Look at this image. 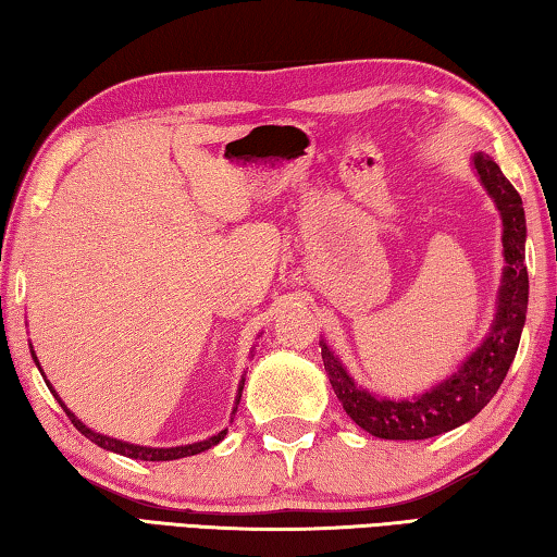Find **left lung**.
Wrapping results in <instances>:
<instances>
[{"label":"left lung","mask_w":557,"mask_h":557,"mask_svg":"<svg viewBox=\"0 0 557 557\" xmlns=\"http://www.w3.org/2000/svg\"><path fill=\"white\" fill-rule=\"evenodd\" d=\"M474 169L488 196L496 201L504 221V285L498 292V312L486 342L467 358V363L435 388L412 400H385L361 391L348 379L338 358L322 342L329 383L344 410L358 428L381 440H428L449 432L484 408L511 369L525 324L528 270H525V213L523 201L502 169L484 152L474 154Z\"/></svg>","instance_id":"1"}]
</instances>
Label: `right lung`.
I'll use <instances>...</instances> for the list:
<instances>
[{
  "label": "right lung",
  "mask_w": 557,
  "mask_h": 557,
  "mask_svg": "<svg viewBox=\"0 0 557 557\" xmlns=\"http://www.w3.org/2000/svg\"><path fill=\"white\" fill-rule=\"evenodd\" d=\"M34 361H36V356H34ZM243 383H245V379L240 381L238 400H240V393H243ZM46 385H49V388H51V383H46ZM51 393H53V398L61 403V408H63V410H65V414H69V418H71V422L75 425V430H81L83 435H86L90 442H96L98 447H102V449H110V451H117V455H125V457H132V459H145V461H169V459L191 457V455H199V451L209 449V447H213V445H219V442L225 437V430H223V432H219V435H213V437L203 440V442H196V445H184V447H166V449H157V447H139V445H129V442L112 440V437H108V435H98V432H92L90 428H86L78 418H75V414H73L69 408H65L63 400L59 398V395H55V391H53V388H51Z\"/></svg>",
  "instance_id": "add662e5"
}]
</instances>
